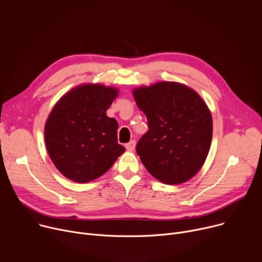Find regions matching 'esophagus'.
<instances>
[{"mask_svg": "<svg viewBox=\"0 0 262 262\" xmlns=\"http://www.w3.org/2000/svg\"><path fill=\"white\" fill-rule=\"evenodd\" d=\"M135 147H136V141L135 140H133L129 143L125 144V148L127 149V150H129V151H133L134 149H135Z\"/></svg>", "mask_w": 262, "mask_h": 262, "instance_id": "1", "label": "esophagus"}]
</instances>
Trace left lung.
<instances>
[{
  "label": "left lung",
  "mask_w": 262,
  "mask_h": 262,
  "mask_svg": "<svg viewBox=\"0 0 262 262\" xmlns=\"http://www.w3.org/2000/svg\"><path fill=\"white\" fill-rule=\"evenodd\" d=\"M137 105L147 117L148 132L136 150L154 177L179 184L203 166L212 138L211 114L191 88L172 82L134 90Z\"/></svg>",
  "instance_id": "8db88e82"
}]
</instances>
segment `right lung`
<instances>
[{
    "label": "right lung",
    "mask_w": 262,
    "mask_h": 262,
    "mask_svg": "<svg viewBox=\"0 0 262 262\" xmlns=\"http://www.w3.org/2000/svg\"><path fill=\"white\" fill-rule=\"evenodd\" d=\"M118 92L102 85H84L64 95L47 121L49 155L68 179L88 182L104 174L124 152L118 143V122L106 110Z\"/></svg>",
    "instance_id": "add662e5"
}]
</instances>
